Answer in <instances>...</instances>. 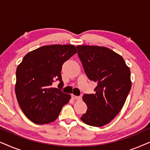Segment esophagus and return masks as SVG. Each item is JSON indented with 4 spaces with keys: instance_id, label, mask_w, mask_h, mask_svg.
Returning a JSON list of instances; mask_svg holds the SVG:
<instances>
[{
    "instance_id": "1",
    "label": "esophagus",
    "mask_w": 150,
    "mask_h": 150,
    "mask_svg": "<svg viewBox=\"0 0 150 150\" xmlns=\"http://www.w3.org/2000/svg\"><path fill=\"white\" fill-rule=\"evenodd\" d=\"M71 98H73V99L74 100H81V96H74V95H71Z\"/></svg>"
}]
</instances>
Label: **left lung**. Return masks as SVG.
I'll return each mask as SVG.
<instances>
[{"label":"left lung","instance_id":"1","mask_svg":"<svg viewBox=\"0 0 150 150\" xmlns=\"http://www.w3.org/2000/svg\"><path fill=\"white\" fill-rule=\"evenodd\" d=\"M78 55L88 79L97 82L94 94H84L87 106L81 120L101 127L115 117L131 89L130 71L122 56L106 47L78 46Z\"/></svg>","mask_w":150,"mask_h":150}]
</instances>
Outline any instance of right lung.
<instances>
[{"mask_svg": "<svg viewBox=\"0 0 150 150\" xmlns=\"http://www.w3.org/2000/svg\"><path fill=\"white\" fill-rule=\"evenodd\" d=\"M77 52L73 45L44 46L26 54L16 70L15 91L22 112L35 124L54 122L71 96L61 91V71L65 61ZM59 80V89L52 88Z\"/></svg>", "mask_w": 150, "mask_h": 150, "instance_id": "add662e5", "label": "right lung"}]
</instances>
